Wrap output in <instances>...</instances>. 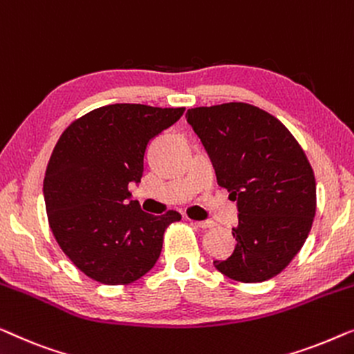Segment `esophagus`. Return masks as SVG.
Returning <instances> with one entry per match:
<instances>
[{"mask_svg":"<svg viewBox=\"0 0 354 354\" xmlns=\"http://www.w3.org/2000/svg\"><path fill=\"white\" fill-rule=\"evenodd\" d=\"M191 223H194V225H197L198 227L202 229H210L215 226V221H194V220H189Z\"/></svg>","mask_w":354,"mask_h":354,"instance_id":"obj_1","label":"esophagus"}]
</instances>
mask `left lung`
Wrapping results in <instances>:
<instances>
[{
	"label": "left lung",
	"instance_id": "1",
	"mask_svg": "<svg viewBox=\"0 0 354 354\" xmlns=\"http://www.w3.org/2000/svg\"><path fill=\"white\" fill-rule=\"evenodd\" d=\"M218 184L237 201L236 248L213 265L237 282L277 276L301 250L316 213V179L305 151L274 115L247 102L194 107Z\"/></svg>",
	"mask_w": 354,
	"mask_h": 354
}]
</instances>
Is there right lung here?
I'll return each instance as SVG.
<instances>
[{"mask_svg":"<svg viewBox=\"0 0 354 354\" xmlns=\"http://www.w3.org/2000/svg\"><path fill=\"white\" fill-rule=\"evenodd\" d=\"M184 107L111 104L72 122L59 138L43 181L53 236L83 274L125 286L156 265L163 234L181 220L175 210L153 216L129 198L141 181L147 144Z\"/></svg>","mask_w":354,"mask_h":354,"instance_id":"obj_1","label":"right lung"}]
</instances>
